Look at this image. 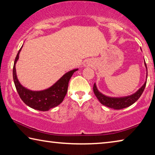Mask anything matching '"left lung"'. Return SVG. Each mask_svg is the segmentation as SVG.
<instances>
[{
  "instance_id": "8db88e82",
  "label": "left lung",
  "mask_w": 155,
  "mask_h": 155,
  "mask_svg": "<svg viewBox=\"0 0 155 155\" xmlns=\"http://www.w3.org/2000/svg\"><path fill=\"white\" fill-rule=\"evenodd\" d=\"M146 68H147V65L145 62ZM147 75H148V72H147ZM146 81L143 85L139 90L137 92L135 93L133 95L124 97V98H111L102 94L101 92H99L98 90H97L96 84L94 83L93 90L94 93L95 94L96 98L98 99V101L101 102V104L103 105L108 107L109 108H112L114 109H122L130 106L131 104L135 103L137 100L140 98V97L141 96L144 89L146 87Z\"/></svg>"
}]
</instances>
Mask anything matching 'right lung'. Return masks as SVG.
<instances>
[{"instance_id": "1", "label": "right lung", "mask_w": 155, "mask_h": 155, "mask_svg": "<svg viewBox=\"0 0 155 155\" xmlns=\"http://www.w3.org/2000/svg\"><path fill=\"white\" fill-rule=\"evenodd\" d=\"M22 47L18 52L13 68V78H14L15 88L20 98L27 105L39 111H48L50 109L59 105L64 101V97L66 95L68 83L70 78L73 73L77 71V69L67 72L52 87L46 90L39 91L28 90L21 85L18 80L16 72H15V64L19 58V53Z\"/></svg>"}]
</instances>
